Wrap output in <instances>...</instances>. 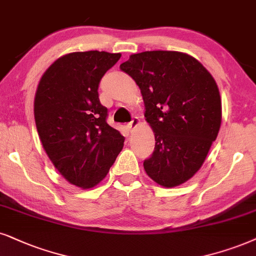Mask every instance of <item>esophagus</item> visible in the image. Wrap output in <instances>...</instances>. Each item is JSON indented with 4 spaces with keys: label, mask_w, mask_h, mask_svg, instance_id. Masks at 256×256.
<instances>
[{
    "label": "esophagus",
    "mask_w": 256,
    "mask_h": 256,
    "mask_svg": "<svg viewBox=\"0 0 256 256\" xmlns=\"http://www.w3.org/2000/svg\"><path fill=\"white\" fill-rule=\"evenodd\" d=\"M138 125H139V118L134 117L130 122H128V125H126V128H128V131H134Z\"/></svg>",
    "instance_id": "34e87169"
}]
</instances>
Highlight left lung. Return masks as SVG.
Here are the masks:
<instances>
[{
    "label": "left lung",
    "instance_id": "left-lung-1",
    "mask_svg": "<svg viewBox=\"0 0 256 256\" xmlns=\"http://www.w3.org/2000/svg\"><path fill=\"white\" fill-rule=\"evenodd\" d=\"M140 88L154 151L148 176L172 188L195 174L218 137L222 105L214 78L195 58L174 50L132 54L120 64Z\"/></svg>",
    "mask_w": 256,
    "mask_h": 256
}]
</instances>
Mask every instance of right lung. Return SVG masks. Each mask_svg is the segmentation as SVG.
<instances>
[{
    "mask_svg": "<svg viewBox=\"0 0 256 256\" xmlns=\"http://www.w3.org/2000/svg\"><path fill=\"white\" fill-rule=\"evenodd\" d=\"M120 53L66 54L48 67L38 85L34 117L47 156L70 184L90 189L102 182L125 138L106 122L98 87Z\"/></svg>",
    "mask_w": 256,
    "mask_h": 256,
    "instance_id": "1",
    "label": "right lung"
}]
</instances>
